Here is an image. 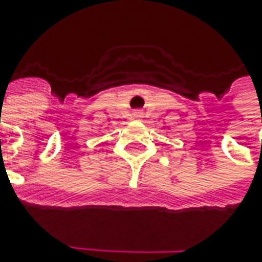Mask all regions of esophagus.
Listing matches in <instances>:
<instances>
[{
    "instance_id": "esophagus-1",
    "label": "esophagus",
    "mask_w": 262,
    "mask_h": 262,
    "mask_svg": "<svg viewBox=\"0 0 262 262\" xmlns=\"http://www.w3.org/2000/svg\"><path fill=\"white\" fill-rule=\"evenodd\" d=\"M141 116H143V112H141V111H134V112H133V118H134V119H140Z\"/></svg>"
}]
</instances>
